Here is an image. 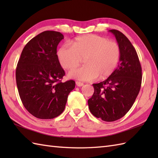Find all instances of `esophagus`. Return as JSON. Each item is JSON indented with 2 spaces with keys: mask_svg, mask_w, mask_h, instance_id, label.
I'll return each instance as SVG.
<instances>
[{
  "mask_svg": "<svg viewBox=\"0 0 158 158\" xmlns=\"http://www.w3.org/2000/svg\"><path fill=\"white\" fill-rule=\"evenodd\" d=\"M76 85L78 87H81L83 85V83H81L80 81H76Z\"/></svg>",
  "mask_w": 158,
  "mask_h": 158,
  "instance_id": "esophagus-1",
  "label": "esophagus"
}]
</instances>
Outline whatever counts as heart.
I'll use <instances>...</instances> for the list:
<instances>
[{
  "label": "heart",
  "mask_w": 158,
  "mask_h": 158,
  "mask_svg": "<svg viewBox=\"0 0 158 158\" xmlns=\"http://www.w3.org/2000/svg\"><path fill=\"white\" fill-rule=\"evenodd\" d=\"M121 56L119 45L95 35L79 36L72 45L64 44L57 52L58 60L62 68L70 70L78 66L84 58L85 65L73 69L68 74L70 78L80 81H94L100 76L105 79L118 65Z\"/></svg>",
  "instance_id": "heart-1"
}]
</instances>
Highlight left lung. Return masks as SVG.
<instances>
[{
	"mask_svg": "<svg viewBox=\"0 0 158 158\" xmlns=\"http://www.w3.org/2000/svg\"><path fill=\"white\" fill-rule=\"evenodd\" d=\"M119 46L117 68L105 81L93 84L94 92L88 100L90 112L105 122L122 118L132 106L142 80V69L136 50L122 32L110 30Z\"/></svg>",
	"mask_w": 158,
	"mask_h": 158,
	"instance_id": "obj_1",
	"label": "left lung"
}]
</instances>
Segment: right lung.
I'll list each match as a JSON object with an SVG mask.
<instances>
[{"instance_id": "1", "label": "right lung", "mask_w": 158, "mask_h": 158, "mask_svg": "<svg viewBox=\"0 0 158 158\" xmlns=\"http://www.w3.org/2000/svg\"><path fill=\"white\" fill-rule=\"evenodd\" d=\"M61 33L47 31L32 39L23 48L15 76L19 97L28 111L36 118L58 117L65 109L75 82L61 81L64 70L57 57Z\"/></svg>"}]
</instances>
